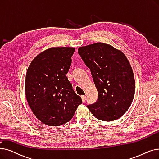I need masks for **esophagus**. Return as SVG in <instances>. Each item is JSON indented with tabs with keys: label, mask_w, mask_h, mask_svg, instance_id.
<instances>
[{
	"label": "esophagus",
	"mask_w": 159,
	"mask_h": 159,
	"mask_svg": "<svg viewBox=\"0 0 159 159\" xmlns=\"http://www.w3.org/2000/svg\"><path fill=\"white\" fill-rule=\"evenodd\" d=\"M81 98H82V102H85L86 99V97L85 95H82L81 96Z\"/></svg>",
	"instance_id": "esophagus-1"
}]
</instances>
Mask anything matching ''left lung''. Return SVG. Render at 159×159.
Returning a JSON list of instances; mask_svg holds the SVG:
<instances>
[{"label": "left lung", "instance_id": "left-lung-1", "mask_svg": "<svg viewBox=\"0 0 159 159\" xmlns=\"http://www.w3.org/2000/svg\"><path fill=\"white\" fill-rule=\"evenodd\" d=\"M78 52L90 70L98 92V100L87 107L101 121L120 118L130 107L135 92L133 71L125 55L103 43L81 47Z\"/></svg>", "mask_w": 159, "mask_h": 159}]
</instances>
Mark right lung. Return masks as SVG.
Wrapping results in <instances>:
<instances>
[{
  "mask_svg": "<svg viewBox=\"0 0 159 159\" xmlns=\"http://www.w3.org/2000/svg\"><path fill=\"white\" fill-rule=\"evenodd\" d=\"M73 47H52L34 58L27 70L25 94L36 118L45 125L60 126L70 121L82 99L66 74Z\"/></svg>",
  "mask_w": 159,
  "mask_h": 159,
  "instance_id": "add662e5",
  "label": "right lung"
}]
</instances>
